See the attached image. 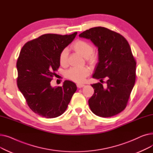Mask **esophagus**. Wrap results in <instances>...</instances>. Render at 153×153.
<instances>
[{
  "label": "esophagus",
  "mask_w": 153,
  "mask_h": 153,
  "mask_svg": "<svg viewBox=\"0 0 153 153\" xmlns=\"http://www.w3.org/2000/svg\"><path fill=\"white\" fill-rule=\"evenodd\" d=\"M76 85H77V87L78 88H82V87H83L85 86L84 84H77Z\"/></svg>",
  "instance_id": "34e87169"
}]
</instances>
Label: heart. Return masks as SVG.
<instances>
[{"label":"heart","mask_w":153,"mask_h":153,"mask_svg":"<svg viewBox=\"0 0 153 153\" xmlns=\"http://www.w3.org/2000/svg\"><path fill=\"white\" fill-rule=\"evenodd\" d=\"M71 48L77 53L85 58L86 60L91 64L96 63L99 60L98 54L94 53L93 46L84 40L77 39L72 43ZM61 66H65L68 64V51L64 49L59 57ZM89 74V69L86 67H73L65 72V77L76 82H82Z\"/></svg>","instance_id":"b5f03b06"}]
</instances>
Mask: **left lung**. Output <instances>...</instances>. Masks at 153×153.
Wrapping results in <instances>:
<instances>
[{"label": "left lung", "instance_id": "1", "mask_svg": "<svg viewBox=\"0 0 153 153\" xmlns=\"http://www.w3.org/2000/svg\"><path fill=\"white\" fill-rule=\"evenodd\" d=\"M89 39L98 48L99 62L92 77L107 78V86L92 84L94 93L89 100L92 111L110 117L126 107L136 80V60L127 40L115 31L102 27L87 30L79 35Z\"/></svg>", "mask_w": 153, "mask_h": 153}]
</instances>
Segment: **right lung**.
Masks as SVG:
<instances>
[{"mask_svg":"<svg viewBox=\"0 0 153 153\" xmlns=\"http://www.w3.org/2000/svg\"><path fill=\"white\" fill-rule=\"evenodd\" d=\"M45 34L26 43L17 62V86L30 109L47 118L62 115L77 90L75 83L65 81L52 87L51 81L60 66L61 52L77 35Z\"/></svg>","mask_w":153,"mask_h":153,"instance_id":"obj_1","label":"right lung"}]
</instances>
